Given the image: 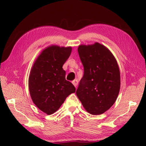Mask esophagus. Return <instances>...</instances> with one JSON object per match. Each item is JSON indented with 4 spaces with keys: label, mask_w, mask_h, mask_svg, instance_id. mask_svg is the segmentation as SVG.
I'll use <instances>...</instances> for the list:
<instances>
[{
    "label": "esophagus",
    "mask_w": 146,
    "mask_h": 146,
    "mask_svg": "<svg viewBox=\"0 0 146 146\" xmlns=\"http://www.w3.org/2000/svg\"><path fill=\"white\" fill-rule=\"evenodd\" d=\"M72 83L73 84V85L75 86V87H76L77 85H78V80H74L72 82Z\"/></svg>",
    "instance_id": "obj_1"
}]
</instances>
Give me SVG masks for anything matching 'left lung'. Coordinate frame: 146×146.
<instances>
[{"label":"left lung","instance_id":"obj_1","mask_svg":"<svg viewBox=\"0 0 146 146\" xmlns=\"http://www.w3.org/2000/svg\"><path fill=\"white\" fill-rule=\"evenodd\" d=\"M78 51L84 74L76 95L89 113L102 114L112 106L119 95V65L109 49L99 42L80 45Z\"/></svg>","mask_w":146,"mask_h":146}]
</instances>
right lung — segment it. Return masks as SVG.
Instances as JSON below:
<instances>
[{"mask_svg": "<svg viewBox=\"0 0 146 146\" xmlns=\"http://www.w3.org/2000/svg\"><path fill=\"white\" fill-rule=\"evenodd\" d=\"M70 46L51 45L41 51L31 70L29 90L33 103L47 115L56 112L68 95L75 92L65 79L63 65L70 57Z\"/></svg>", "mask_w": 146, "mask_h": 146, "instance_id": "add662e5", "label": "right lung"}]
</instances>
